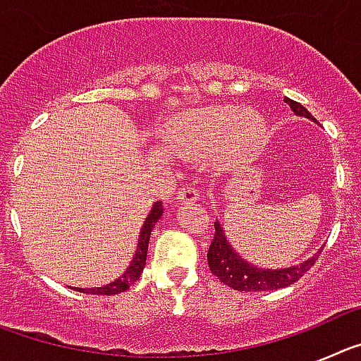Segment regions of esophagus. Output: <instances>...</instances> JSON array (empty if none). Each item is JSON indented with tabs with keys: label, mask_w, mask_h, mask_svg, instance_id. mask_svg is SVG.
Returning a JSON list of instances; mask_svg holds the SVG:
<instances>
[{
	"label": "esophagus",
	"mask_w": 361,
	"mask_h": 361,
	"mask_svg": "<svg viewBox=\"0 0 361 361\" xmlns=\"http://www.w3.org/2000/svg\"><path fill=\"white\" fill-rule=\"evenodd\" d=\"M199 199H200V193L195 190V188L186 186V188H183V190L178 191V200H180V202L193 204V202H197Z\"/></svg>",
	"instance_id": "34e87169"
}]
</instances>
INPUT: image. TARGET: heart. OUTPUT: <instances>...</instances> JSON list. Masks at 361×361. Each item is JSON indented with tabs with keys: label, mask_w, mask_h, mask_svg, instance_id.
<instances>
[{
	"label": "heart",
	"mask_w": 361,
	"mask_h": 361,
	"mask_svg": "<svg viewBox=\"0 0 361 361\" xmlns=\"http://www.w3.org/2000/svg\"><path fill=\"white\" fill-rule=\"evenodd\" d=\"M175 145L186 153L208 155L219 149L226 161L257 157L269 141L262 114L238 106H204L178 117L171 126Z\"/></svg>",
	"instance_id": "1"
}]
</instances>
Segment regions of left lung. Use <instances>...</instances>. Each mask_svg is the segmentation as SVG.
Instances as JSON below:
<instances>
[{"mask_svg":"<svg viewBox=\"0 0 361 361\" xmlns=\"http://www.w3.org/2000/svg\"><path fill=\"white\" fill-rule=\"evenodd\" d=\"M283 101L291 106L295 116L305 117V119L317 123V119L309 114L307 108L289 97H286ZM320 253L322 250H318V253L309 257L307 260L291 267L266 269V267L253 266L238 255V251L233 247L231 242L226 237L224 228L219 222H215V237H213L208 250V266L213 275L231 289H237V291H273V289L288 288L298 279H302L304 273L311 269Z\"/></svg>","mask_w":361,"mask_h":361,"instance_id":"obj_1","label":"left lung"}]
</instances>
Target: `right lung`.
I'll return each instance as SVG.
<instances>
[{"instance_id":"1","label":"right lung","mask_w":361,"mask_h":361,"mask_svg":"<svg viewBox=\"0 0 361 361\" xmlns=\"http://www.w3.org/2000/svg\"><path fill=\"white\" fill-rule=\"evenodd\" d=\"M162 213H164V208H162V202L157 200V202L153 204L152 209H149L148 216L145 219V224H142L141 233H139V244H137V250L133 253L132 262L130 266L126 267L123 275L119 279H116L114 282L106 283L103 288H72L73 291H81V293H88V295H119V293L126 291L130 289L133 282L139 280L141 276L142 269L146 266V255H148V242H149V235H152V229L155 228L157 224V220L161 219Z\"/></svg>"}]
</instances>
